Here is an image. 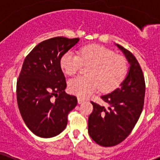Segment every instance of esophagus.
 Instances as JSON below:
<instances>
[{"instance_id": "1", "label": "esophagus", "mask_w": 160, "mask_h": 160, "mask_svg": "<svg viewBox=\"0 0 160 160\" xmlns=\"http://www.w3.org/2000/svg\"><path fill=\"white\" fill-rule=\"evenodd\" d=\"M77 101H78L79 104H81V103H83L84 101V100L82 99L81 98H77Z\"/></svg>"}]
</instances>
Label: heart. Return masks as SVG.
<instances>
[{"mask_svg": "<svg viewBox=\"0 0 160 160\" xmlns=\"http://www.w3.org/2000/svg\"><path fill=\"white\" fill-rule=\"evenodd\" d=\"M83 65H90L88 77H78L69 81L70 93L77 96H90L100 88L110 92L125 80L128 72V62L123 56L96 44L82 47L78 54L72 51L64 53L60 59V67L65 74L73 76Z\"/></svg>", "mask_w": 160, "mask_h": 160, "instance_id": "heart-1", "label": "heart"}]
</instances>
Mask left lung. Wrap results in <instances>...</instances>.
<instances>
[{"instance_id": "1", "label": "left lung", "mask_w": 160, "mask_h": 160, "mask_svg": "<svg viewBox=\"0 0 160 160\" xmlns=\"http://www.w3.org/2000/svg\"><path fill=\"white\" fill-rule=\"evenodd\" d=\"M117 46L130 64L128 75L120 88L101 97L108 107L91 101L93 109L88 118L90 138L104 147L116 146L129 135L144 105L146 83L141 67L131 52L118 44Z\"/></svg>"}]
</instances>
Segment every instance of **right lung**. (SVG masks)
Returning a JSON list of instances; mask_svg holds the SVG:
<instances>
[{"label": "right lung", "instance_id": "add662e5", "mask_svg": "<svg viewBox=\"0 0 160 160\" xmlns=\"http://www.w3.org/2000/svg\"><path fill=\"white\" fill-rule=\"evenodd\" d=\"M79 38L54 37L37 45L24 60L17 80V102L22 119L35 135L51 138L67 125L77 98L65 92L60 59ZM55 97V98H53Z\"/></svg>", "mask_w": 160, "mask_h": 160}]
</instances>
